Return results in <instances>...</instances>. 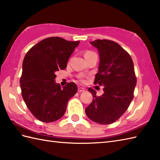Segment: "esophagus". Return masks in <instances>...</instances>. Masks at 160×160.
<instances>
[{
  "instance_id": "1",
  "label": "esophagus",
  "mask_w": 160,
  "mask_h": 160,
  "mask_svg": "<svg viewBox=\"0 0 160 160\" xmlns=\"http://www.w3.org/2000/svg\"><path fill=\"white\" fill-rule=\"evenodd\" d=\"M85 91V89L82 87H78V92H84Z\"/></svg>"
}]
</instances>
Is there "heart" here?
I'll use <instances>...</instances> for the list:
<instances>
[{
    "label": "heart",
    "mask_w": 160,
    "mask_h": 160,
    "mask_svg": "<svg viewBox=\"0 0 160 160\" xmlns=\"http://www.w3.org/2000/svg\"><path fill=\"white\" fill-rule=\"evenodd\" d=\"M95 55H97V54H96V53L94 52L93 51H91V50H87L84 52V57H85V58H86V59L89 58V57H92V56H95ZM79 78H80V80L81 81H83L82 77V76H80Z\"/></svg>",
    "instance_id": "1"
}]
</instances>
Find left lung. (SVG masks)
Returning a JSON list of instances; mask_svg holds the SVG:
<instances>
[{
  "instance_id": "left-lung-1",
  "label": "left lung",
  "mask_w": 160,
  "mask_h": 160,
  "mask_svg": "<svg viewBox=\"0 0 160 160\" xmlns=\"http://www.w3.org/2000/svg\"><path fill=\"white\" fill-rule=\"evenodd\" d=\"M90 43L98 49L99 65L94 83L104 86L103 94L88 88L93 99L85 109L87 117L99 124H111L128 110L133 98L136 77L132 59L119 44L108 39Z\"/></svg>"
}]
</instances>
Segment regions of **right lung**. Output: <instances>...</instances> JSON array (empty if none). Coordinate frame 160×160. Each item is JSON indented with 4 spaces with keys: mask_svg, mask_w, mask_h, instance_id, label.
<instances>
[{
    "mask_svg": "<svg viewBox=\"0 0 160 160\" xmlns=\"http://www.w3.org/2000/svg\"><path fill=\"white\" fill-rule=\"evenodd\" d=\"M80 42L58 37L44 39L30 49L22 63L20 79L22 96L37 119L50 122L64 115L68 102L78 91L74 82L62 88L55 82V73L65 69Z\"/></svg>",
    "mask_w": 160,
    "mask_h": 160,
    "instance_id": "1",
    "label": "right lung"
}]
</instances>
